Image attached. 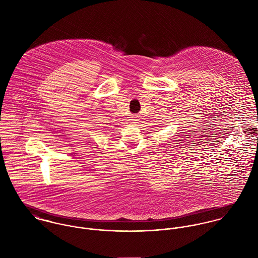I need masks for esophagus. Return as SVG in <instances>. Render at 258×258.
Masks as SVG:
<instances>
[{"instance_id": "esophagus-1", "label": "esophagus", "mask_w": 258, "mask_h": 258, "mask_svg": "<svg viewBox=\"0 0 258 258\" xmlns=\"http://www.w3.org/2000/svg\"><path fill=\"white\" fill-rule=\"evenodd\" d=\"M131 123H136L137 121H138V119H137V116L136 115H133L132 117H131Z\"/></svg>"}]
</instances>
